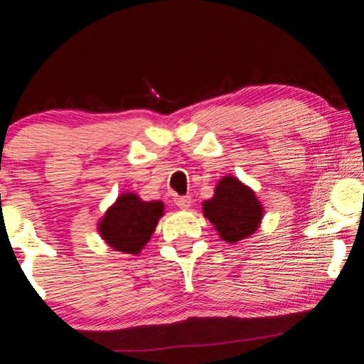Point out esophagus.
<instances>
[{
    "label": "esophagus",
    "mask_w": 364,
    "mask_h": 364,
    "mask_svg": "<svg viewBox=\"0 0 364 364\" xmlns=\"http://www.w3.org/2000/svg\"><path fill=\"white\" fill-rule=\"evenodd\" d=\"M175 204H176V207H180V208H183V210H186V208L191 207V197H188V196L175 197Z\"/></svg>",
    "instance_id": "34e87169"
}]
</instances>
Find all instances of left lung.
I'll return each instance as SVG.
<instances>
[{
	"label": "left lung",
	"instance_id": "obj_1",
	"mask_svg": "<svg viewBox=\"0 0 364 364\" xmlns=\"http://www.w3.org/2000/svg\"><path fill=\"white\" fill-rule=\"evenodd\" d=\"M202 212L218 236L234 244L250 237L258 230L264 210L254 189L236 176L226 175L217 183L212 199L204 200Z\"/></svg>",
	"mask_w": 364,
	"mask_h": 364
}]
</instances>
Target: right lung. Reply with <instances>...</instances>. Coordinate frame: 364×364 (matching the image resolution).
<instances>
[{"label":"right lung","mask_w":364,"mask_h":364,"mask_svg":"<svg viewBox=\"0 0 364 364\" xmlns=\"http://www.w3.org/2000/svg\"><path fill=\"white\" fill-rule=\"evenodd\" d=\"M164 208L162 200H143L134 193H123L104 213L97 231L109 247L138 255L164 217Z\"/></svg>","instance_id":"add662e5"}]
</instances>
